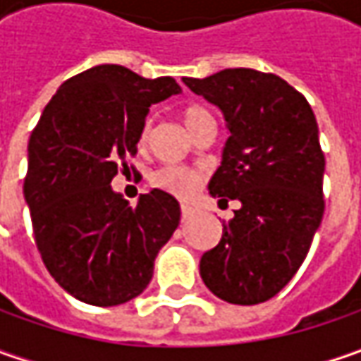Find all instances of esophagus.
I'll return each instance as SVG.
<instances>
[{
	"label": "esophagus",
	"mask_w": 361,
	"mask_h": 361,
	"mask_svg": "<svg viewBox=\"0 0 361 361\" xmlns=\"http://www.w3.org/2000/svg\"><path fill=\"white\" fill-rule=\"evenodd\" d=\"M192 209L188 207V204H180V215H183V221H187V219H190L192 216Z\"/></svg>",
	"instance_id": "obj_1"
}]
</instances>
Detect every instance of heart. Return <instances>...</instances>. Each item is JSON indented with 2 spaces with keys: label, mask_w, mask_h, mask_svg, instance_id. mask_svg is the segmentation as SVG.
<instances>
[{
  "label": "heart",
  "mask_w": 361,
  "mask_h": 361,
  "mask_svg": "<svg viewBox=\"0 0 361 361\" xmlns=\"http://www.w3.org/2000/svg\"><path fill=\"white\" fill-rule=\"evenodd\" d=\"M207 118H213V116L204 108H201V106H192V108H188L187 112H185V124H187V128H190V126H195V124H199V122ZM148 132H150V120H146L142 130H140V142H146ZM150 180H152L154 187L162 188V190H166L171 195L188 197L195 188L199 187L201 174L197 173V171H192V169H187V166H174V164H171V166L159 169L157 173L152 174Z\"/></svg>",
  "instance_id": "1"
}]
</instances>
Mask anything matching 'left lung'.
Returning <instances> with one entry per match:
<instances>
[{
	"instance_id": "obj_1",
	"label": "left lung",
	"mask_w": 361,
	"mask_h": 361,
	"mask_svg": "<svg viewBox=\"0 0 361 361\" xmlns=\"http://www.w3.org/2000/svg\"><path fill=\"white\" fill-rule=\"evenodd\" d=\"M183 82L223 112L229 130L209 192L241 202L201 257L202 281L227 303H263L298 273L322 225L326 159L315 114L285 80L251 68Z\"/></svg>"
}]
</instances>
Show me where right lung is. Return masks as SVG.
Here are the masks:
<instances>
[{"label": "right lung", "instance_id": "add662e5", "mask_svg": "<svg viewBox=\"0 0 361 361\" xmlns=\"http://www.w3.org/2000/svg\"><path fill=\"white\" fill-rule=\"evenodd\" d=\"M180 94L174 78L138 76L102 63L66 80L27 145L23 197L37 251L63 291L112 307L140 295L180 207L152 188L136 207L110 187L136 154L148 108Z\"/></svg>", "mask_w": 361, "mask_h": 361}]
</instances>
